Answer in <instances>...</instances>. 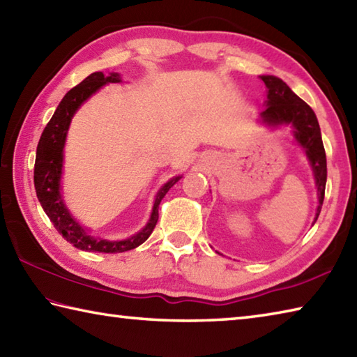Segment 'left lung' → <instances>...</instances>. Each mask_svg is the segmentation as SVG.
I'll return each instance as SVG.
<instances>
[{
	"mask_svg": "<svg viewBox=\"0 0 357 357\" xmlns=\"http://www.w3.org/2000/svg\"><path fill=\"white\" fill-rule=\"evenodd\" d=\"M259 77L267 89V100L264 102L266 110L259 113V121L273 129L291 126L295 143L305 151L309 165H311L319 197L317 211L314 218L315 222L321 211V205H324L326 186V155L317 116L311 107L295 95L280 77Z\"/></svg>",
	"mask_w": 357,
	"mask_h": 357,
	"instance_id": "1",
	"label": "left lung"
}]
</instances>
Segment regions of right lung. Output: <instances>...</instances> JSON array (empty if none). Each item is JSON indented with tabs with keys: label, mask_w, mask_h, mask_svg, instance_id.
I'll return each mask as SVG.
<instances>
[{
	"label": "right lung",
	"mask_w": 357,
	"mask_h": 357,
	"mask_svg": "<svg viewBox=\"0 0 357 357\" xmlns=\"http://www.w3.org/2000/svg\"><path fill=\"white\" fill-rule=\"evenodd\" d=\"M123 82L119 73H110L105 76L104 73H93L85 77L79 85L71 89L59 107L54 112L50 123L40 137L36 155V166H33V185L40 205H42L46 216L50 218L56 230L79 250L95 252V253H123L138 245L151 236L158 220L160 202L166 196V192L177 183L181 176L172 177L160 188L155 200H153L151 218L147 224L133 236L121 241H109L102 238L91 236L84 225L74 219L66 206L62 194V174H63V149L66 143V135L71 124L73 116L80 109L86 99H90L96 91L107 84Z\"/></svg>",
	"instance_id": "1"
}]
</instances>
